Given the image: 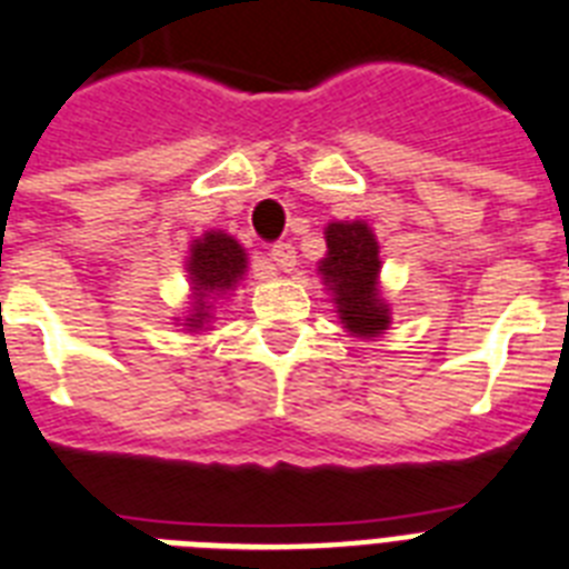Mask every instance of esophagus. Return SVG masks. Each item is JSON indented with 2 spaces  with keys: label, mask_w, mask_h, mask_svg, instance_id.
<instances>
[{
  "label": "esophagus",
  "mask_w": 569,
  "mask_h": 569,
  "mask_svg": "<svg viewBox=\"0 0 569 569\" xmlns=\"http://www.w3.org/2000/svg\"><path fill=\"white\" fill-rule=\"evenodd\" d=\"M269 257L280 271H292L295 266H298V251H295V244L289 242H277L274 248H271Z\"/></svg>",
  "instance_id": "34e87169"
}]
</instances>
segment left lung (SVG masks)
I'll return each mask as SVG.
<instances>
[{
	"label": "left lung",
	"mask_w": 569,
	"mask_h": 569,
	"mask_svg": "<svg viewBox=\"0 0 569 569\" xmlns=\"http://www.w3.org/2000/svg\"><path fill=\"white\" fill-rule=\"evenodd\" d=\"M327 253L318 277L330 292L341 327L357 339H377L389 330L391 309L380 289V242L368 221H330L325 228Z\"/></svg>",
	"instance_id": "8db88e82"
}]
</instances>
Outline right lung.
<instances>
[{"instance_id": "add662e5", "label": "right lung", "mask_w": 569, "mask_h": 569, "mask_svg": "<svg viewBox=\"0 0 569 569\" xmlns=\"http://www.w3.org/2000/svg\"><path fill=\"white\" fill-rule=\"evenodd\" d=\"M248 271V253L237 239L224 230H207L192 239L187 257L189 274V307L183 316L174 318L189 332L210 330L219 303L237 292V286Z\"/></svg>"}]
</instances>
